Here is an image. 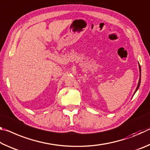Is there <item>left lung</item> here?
<instances>
[{
    "instance_id": "8db88e82",
    "label": "left lung",
    "mask_w": 150,
    "mask_h": 150,
    "mask_svg": "<svg viewBox=\"0 0 150 150\" xmlns=\"http://www.w3.org/2000/svg\"><path fill=\"white\" fill-rule=\"evenodd\" d=\"M139 76H140V77H139V82H138V86H137V88H136V91H135V93L136 92V91L138 89V88H139V85H140V81H141V69H140V66H139ZM135 93H134V94H135Z\"/></svg>"
}]
</instances>
